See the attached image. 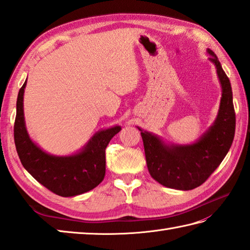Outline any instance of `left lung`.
I'll return each mask as SVG.
<instances>
[{
	"label": "left lung",
	"mask_w": 250,
	"mask_h": 250,
	"mask_svg": "<svg viewBox=\"0 0 250 250\" xmlns=\"http://www.w3.org/2000/svg\"><path fill=\"white\" fill-rule=\"evenodd\" d=\"M221 84L218 115L214 124L193 144H167L161 137L139 128L151 177L167 188L191 190L199 187L219 167L232 145L235 111L229 78L214 54L207 48Z\"/></svg>",
	"instance_id": "obj_1"
}]
</instances>
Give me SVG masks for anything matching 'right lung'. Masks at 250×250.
Here are the masks:
<instances>
[{
    "mask_svg": "<svg viewBox=\"0 0 250 250\" xmlns=\"http://www.w3.org/2000/svg\"><path fill=\"white\" fill-rule=\"evenodd\" d=\"M26 81L17 98L14 125L15 145L23 167L37 182L61 196H75L93 188L105 176V149L121 130L120 125L97 132L78 152L71 156L47 153L30 139L25 128L23 94Z\"/></svg>",
    "mask_w": 250,
    "mask_h": 250,
    "instance_id": "obj_1",
    "label": "right lung"
}]
</instances>
